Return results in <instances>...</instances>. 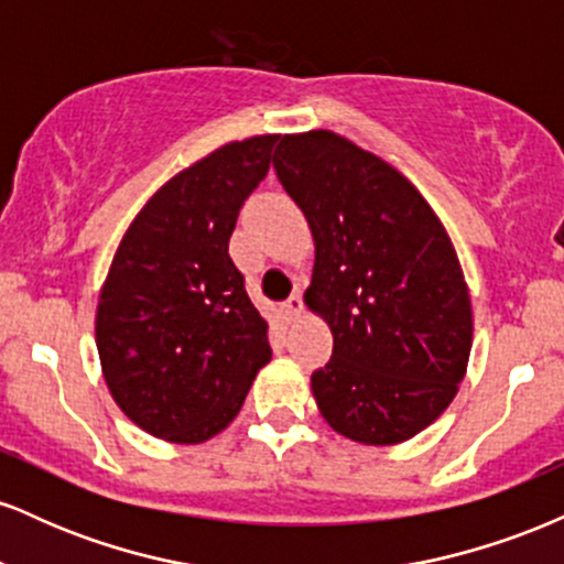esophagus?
<instances>
[{"label":"esophagus","mask_w":564,"mask_h":564,"mask_svg":"<svg viewBox=\"0 0 564 564\" xmlns=\"http://www.w3.org/2000/svg\"><path fill=\"white\" fill-rule=\"evenodd\" d=\"M281 310H283V315H286V321H294L296 315H300L302 310H304V302H302V296H300V294H291L289 300L281 304Z\"/></svg>","instance_id":"esophagus-1"}]
</instances>
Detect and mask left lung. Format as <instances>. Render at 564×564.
Masks as SVG:
<instances>
[{
    "label": "left lung",
    "mask_w": 564,
    "mask_h": 564,
    "mask_svg": "<svg viewBox=\"0 0 564 564\" xmlns=\"http://www.w3.org/2000/svg\"><path fill=\"white\" fill-rule=\"evenodd\" d=\"M275 172L315 238L304 302L334 334L315 403L355 443H403L467 371L471 304L448 232L403 174L328 129L281 138Z\"/></svg>",
    "instance_id": "1"
}]
</instances>
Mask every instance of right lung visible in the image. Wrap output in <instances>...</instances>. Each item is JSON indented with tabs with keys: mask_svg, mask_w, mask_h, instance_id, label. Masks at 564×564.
<instances>
[{
	"mask_svg": "<svg viewBox=\"0 0 564 564\" xmlns=\"http://www.w3.org/2000/svg\"><path fill=\"white\" fill-rule=\"evenodd\" d=\"M275 142H228L174 174L129 225L100 291L95 334L108 390L161 440L223 432L273 358L228 243Z\"/></svg>",
	"mask_w": 564,
	"mask_h": 564,
	"instance_id": "1",
	"label": "right lung"
}]
</instances>
